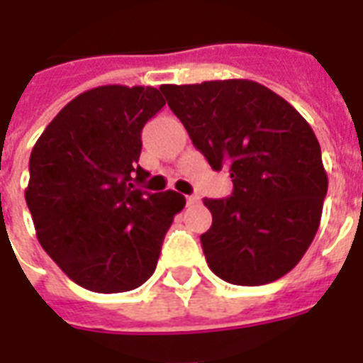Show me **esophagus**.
<instances>
[{
    "instance_id": "esophagus-1",
    "label": "esophagus",
    "mask_w": 363,
    "mask_h": 363,
    "mask_svg": "<svg viewBox=\"0 0 363 363\" xmlns=\"http://www.w3.org/2000/svg\"><path fill=\"white\" fill-rule=\"evenodd\" d=\"M186 203H188V207H194V205H197V203H199V197H197V196H186Z\"/></svg>"
}]
</instances>
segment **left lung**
Returning <instances> with one entry per match:
<instances>
[{"instance_id": "8db88e82", "label": "left lung", "mask_w": 363, "mask_h": 363, "mask_svg": "<svg viewBox=\"0 0 363 363\" xmlns=\"http://www.w3.org/2000/svg\"><path fill=\"white\" fill-rule=\"evenodd\" d=\"M167 106L212 169H229L233 194L203 199L208 267L233 285H264L293 270L313 242L328 190L308 121L252 79L162 85Z\"/></svg>"}]
</instances>
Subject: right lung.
Instances as JSON below:
<instances>
[{
	"mask_svg": "<svg viewBox=\"0 0 363 363\" xmlns=\"http://www.w3.org/2000/svg\"><path fill=\"white\" fill-rule=\"evenodd\" d=\"M166 100L155 87L100 85L70 100L29 158L26 188L44 252L79 287L125 293L155 272L162 242L186 199L134 186L141 130Z\"/></svg>",
	"mask_w": 363,
	"mask_h": 363,
	"instance_id": "obj_1",
	"label": "right lung"
}]
</instances>
